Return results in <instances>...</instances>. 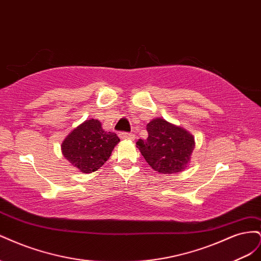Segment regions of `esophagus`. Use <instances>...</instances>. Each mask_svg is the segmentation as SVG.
<instances>
[{"instance_id": "34e87169", "label": "esophagus", "mask_w": 261, "mask_h": 261, "mask_svg": "<svg viewBox=\"0 0 261 261\" xmlns=\"http://www.w3.org/2000/svg\"><path fill=\"white\" fill-rule=\"evenodd\" d=\"M120 138L121 139H126V140H134V138H135V135H134V134H132V133H121Z\"/></svg>"}]
</instances>
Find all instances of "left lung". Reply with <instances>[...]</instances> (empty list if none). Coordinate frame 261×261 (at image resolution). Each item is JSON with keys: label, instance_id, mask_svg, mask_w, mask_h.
<instances>
[{"label": "left lung", "instance_id": "1", "mask_svg": "<svg viewBox=\"0 0 261 261\" xmlns=\"http://www.w3.org/2000/svg\"><path fill=\"white\" fill-rule=\"evenodd\" d=\"M147 130V140L139 139L136 145L154 171L174 174L188 167L195 148L191 133L160 117L149 122Z\"/></svg>", "mask_w": 261, "mask_h": 261}]
</instances>
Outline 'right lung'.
I'll use <instances>...</instances> for the list:
<instances>
[{
  "mask_svg": "<svg viewBox=\"0 0 261 261\" xmlns=\"http://www.w3.org/2000/svg\"><path fill=\"white\" fill-rule=\"evenodd\" d=\"M120 143L115 133L106 132L100 121L86 120L63 140L62 153L65 159L83 173L100 169Z\"/></svg>",
  "mask_w": 261,
  "mask_h": 261,
  "instance_id": "add662e5",
  "label": "right lung"
}]
</instances>
